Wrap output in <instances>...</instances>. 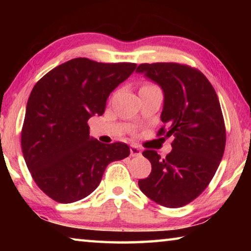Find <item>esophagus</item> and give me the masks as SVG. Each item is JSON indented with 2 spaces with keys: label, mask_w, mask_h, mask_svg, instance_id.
Segmentation results:
<instances>
[{
  "label": "esophagus",
  "mask_w": 251,
  "mask_h": 251,
  "mask_svg": "<svg viewBox=\"0 0 251 251\" xmlns=\"http://www.w3.org/2000/svg\"><path fill=\"white\" fill-rule=\"evenodd\" d=\"M142 155V151L141 148H138L136 145H131L130 146V156L131 157H138Z\"/></svg>",
  "instance_id": "34e87169"
}]
</instances>
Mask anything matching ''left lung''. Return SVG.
<instances>
[{
  "mask_svg": "<svg viewBox=\"0 0 251 251\" xmlns=\"http://www.w3.org/2000/svg\"><path fill=\"white\" fill-rule=\"evenodd\" d=\"M136 73L160 86L164 127L158 135L175 137L164 159L156 151L143 152L151 161V173L139 179L138 186L161 206L182 207L205 190L223 158L226 129L217 94L201 72L187 65L146 63Z\"/></svg>",
  "mask_w": 251,
  "mask_h": 251,
  "instance_id": "1",
  "label": "left lung"
}]
</instances>
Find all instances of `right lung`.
I'll use <instances>...</instances> for the list:
<instances>
[{"label":"right lung","mask_w":251,"mask_h":251,"mask_svg":"<svg viewBox=\"0 0 251 251\" xmlns=\"http://www.w3.org/2000/svg\"><path fill=\"white\" fill-rule=\"evenodd\" d=\"M136 66L73 58L33 87L22 128V151L34 181L55 201L70 203L88 196L107 165L129 155L124 143L103 144L91 137L87 121L103 115L110 93Z\"/></svg>","instance_id":"add662e5"}]
</instances>
